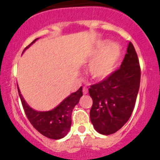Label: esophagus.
<instances>
[{"label":"esophagus","instance_id":"esophagus-1","mask_svg":"<svg viewBox=\"0 0 160 160\" xmlns=\"http://www.w3.org/2000/svg\"><path fill=\"white\" fill-rule=\"evenodd\" d=\"M82 91H83V94H87V93H88V88H87V87H83Z\"/></svg>","mask_w":160,"mask_h":160}]
</instances>
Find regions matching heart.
<instances>
[{
    "mask_svg": "<svg viewBox=\"0 0 160 160\" xmlns=\"http://www.w3.org/2000/svg\"><path fill=\"white\" fill-rule=\"evenodd\" d=\"M109 42H102L94 52V57H98L90 66V73L94 78L102 80L113 72L120 56V49L116 45L110 46Z\"/></svg>",
    "mask_w": 160,
    "mask_h": 160,
    "instance_id": "b5f03b06",
    "label": "heart"
}]
</instances>
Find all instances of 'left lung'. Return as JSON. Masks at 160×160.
I'll use <instances>...</instances> for the list:
<instances>
[{
    "instance_id": "1",
    "label": "left lung",
    "mask_w": 160,
    "mask_h": 160,
    "mask_svg": "<svg viewBox=\"0 0 160 160\" xmlns=\"http://www.w3.org/2000/svg\"><path fill=\"white\" fill-rule=\"evenodd\" d=\"M140 77L138 55L130 42L121 66L89 88L93 99L90 121L98 132L114 134L129 120L136 102Z\"/></svg>"
}]
</instances>
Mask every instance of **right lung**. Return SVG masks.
Masks as SVG:
<instances>
[{"instance_id": "right-lung-1", "label": "right lung", "mask_w": 160, "mask_h": 160, "mask_svg": "<svg viewBox=\"0 0 160 160\" xmlns=\"http://www.w3.org/2000/svg\"><path fill=\"white\" fill-rule=\"evenodd\" d=\"M25 48H29L33 42ZM23 51V52H24ZM18 94L22 101V107L32 127L38 131L52 139H59L67 135L71 126V115L73 109L78 103L80 98L82 96V87L78 91L70 94L56 108L49 111H36L27 105L18 87Z\"/></svg>"}]
</instances>
